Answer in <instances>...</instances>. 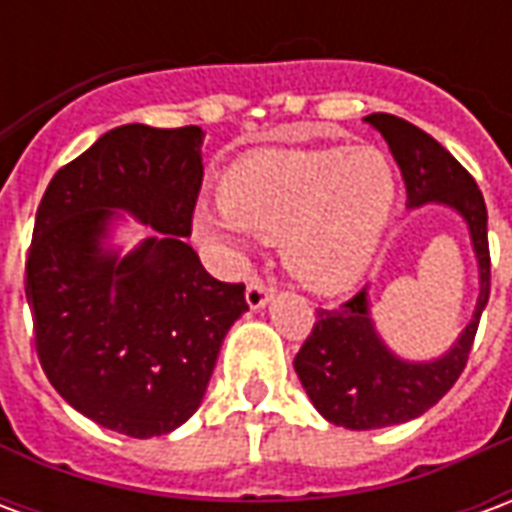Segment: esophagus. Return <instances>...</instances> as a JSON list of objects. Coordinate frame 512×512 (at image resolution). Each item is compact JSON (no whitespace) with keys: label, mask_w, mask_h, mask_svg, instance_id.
<instances>
[{"label":"esophagus","mask_w":512,"mask_h":512,"mask_svg":"<svg viewBox=\"0 0 512 512\" xmlns=\"http://www.w3.org/2000/svg\"><path fill=\"white\" fill-rule=\"evenodd\" d=\"M271 299H274V290L268 288L263 279H252V282L246 285V304H249L252 310H263Z\"/></svg>","instance_id":"esophagus-1"}]
</instances>
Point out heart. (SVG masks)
Masks as SVG:
<instances>
[{
    "mask_svg": "<svg viewBox=\"0 0 512 512\" xmlns=\"http://www.w3.org/2000/svg\"><path fill=\"white\" fill-rule=\"evenodd\" d=\"M400 183L373 145L257 150L227 169L222 205L194 213V233L222 244L274 241L307 288L334 293L362 279L395 216Z\"/></svg>",
    "mask_w": 512,
    "mask_h": 512,
    "instance_id": "heart-1",
    "label": "heart"
}]
</instances>
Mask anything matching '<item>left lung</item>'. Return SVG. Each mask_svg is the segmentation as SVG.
I'll return each instance as SVG.
<instances>
[{"label": "left lung", "instance_id": "1", "mask_svg": "<svg viewBox=\"0 0 512 512\" xmlns=\"http://www.w3.org/2000/svg\"><path fill=\"white\" fill-rule=\"evenodd\" d=\"M365 123L384 136L406 180V208L447 205L469 227L480 293L472 321L458 340L436 359L411 362L397 356L381 340L367 288L340 310H318L312 334L293 359L301 386L312 406L340 428L373 430L422 417L447 395L466 367L477 323L491 293V255H488V211L474 178L444 147L395 115H367Z\"/></svg>", "mask_w": 512, "mask_h": 512}]
</instances>
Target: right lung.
<instances>
[{
	"label": "right lung",
	"instance_id": "obj_1",
	"mask_svg": "<svg viewBox=\"0 0 512 512\" xmlns=\"http://www.w3.org/2000/svg\"><path fill=\"white\" fill-rule=\"evenodd\" d=\"M202 128H112L51 178L35 216L27 301L51 386L131 439L164 436L200 408L244 285L213 279L186 244L202 186ZM154 235L123 256L111 227Z\"/></svg>",
	"mask_w": 512,
	"mask_h": 512
}]
</instances>
